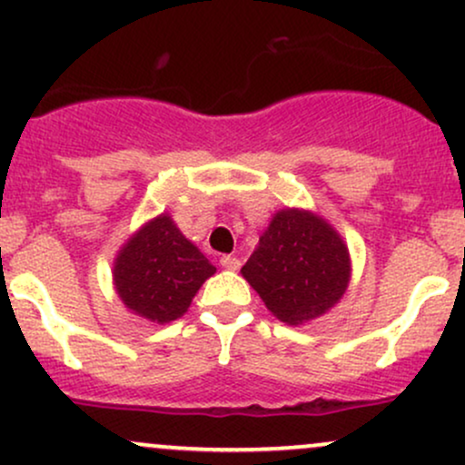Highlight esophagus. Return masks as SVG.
Masks as SVG:
<instances>
[{"instance_id":"34e87169","label":"esophagus","mask_w":465,"mask_h":465,"mask_svg":"<svg viewBox=\"0 0 465 465\" xmlns=\"http://www.w3.org/2000/svg\"><path fill=\"white\" fill-rule=\"evenodd\" d=\"M221 266H223V269H227V271H238L240 269V260L233 258V255H223Z\"/></svg>"}]
</instances>
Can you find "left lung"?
<instances>
[{
	"instance_id": "left-lung-1",
	"label": "left lung",
	"mask_w": 465,
	"mask_h": 465,
	"mask_svg": "<svg viewBox=\"0 0 465 465\" xmlns=\"http://www.w3.org/2000/svg\"><path fill=\"white\" fill-rule=\"evenodd\" d=\"M244 280L280 322L319 317L343 297L350 253L328 223L311 212L282 210L242 266Z\"/></svg>"
}]
</instances>
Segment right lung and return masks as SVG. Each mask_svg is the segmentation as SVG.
Returning <instances> with one entry per match:
<instances>
[{"instance_id":"right-lung-1","label":"right lung","mask_w":465,"mask_h":465,"mask_svg":"<svg viewBox=\"0 0 465 465\" xmlns=\"http://www.w3.org/2000/svg\"><path fill=\"white\" fill-rule=\"evenodd\" d=\"M214 264L190 242L170 216H157L126 242L115 260V288L140 317L168 323L188 311Z\"/></svg>"}]
</instances>
